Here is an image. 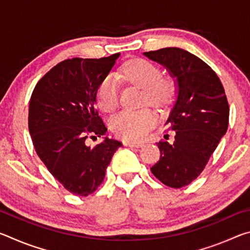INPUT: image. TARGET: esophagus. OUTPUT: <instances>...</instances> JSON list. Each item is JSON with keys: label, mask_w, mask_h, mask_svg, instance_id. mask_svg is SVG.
I'll use <instances>...</instances> for the list:
<instances>
[{"label": "esophagus", "mask_w": 250, "mask_h": 250, "mask_svg": "<svg viewBox=\"0 0 250 250\" xmlns=\"http://www.w3.org/2000/svg\"><path fill=\"white\" fill-rule=\"evenodd\" d=\"M124 145L125 146H131V147H142L143 143H139V142H130V141H125Z\"/></svg>", "instance_id": "obj_1"}]
</instances>
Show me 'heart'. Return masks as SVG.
<instances>
[{
    "mask_svg": "<svg viewBox=\"0 0 250 250\" xmlns=\"http://www.w3.org/2000/svg\"><path fill=\"white\" fill-rule=\"evenodd\" d=\"M124 76L131 83L143 89V101L152 105H164L170 101L173 87L170 80L161 78V71L146 59H132L124 66ZM97 101L104 112H111L118 104V83L113 76H108L100 84ZM156 118L150 110H124L112 118L110 128L118 138L125 141L145 139Z\"/></svg>",
    "mask_w": 250,
    "mask_h": 250,
    "instance_id": "heart-1",
    "label": "heart"
}]
</instances>
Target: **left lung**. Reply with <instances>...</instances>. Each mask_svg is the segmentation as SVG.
I'll return each mask as SVG.
<instances>
[{"label":"left lung","mask_w":250,"mask_h":250,"mask_svg":"<svg viewBox=\"0 0 250 250\" xmlns=\"http://www.w3.org/2000/svg\"><path fill=\"white\" fill-rule=\"evenodd\" d=\"M176 79L177 97L166 125L174 142L160 141L161 158L151 172L163 184L180 188L196 179L228 128L229 105L216 73L195 55L177 47L143 53Z\"/></svg>","instance_id":"obj_1"}]
</instances>
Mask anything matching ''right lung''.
Returning a JSON list of instances; mask_svg holds the SVG:
<instances>
[{"mask_svg": "<svg viewBox=\"0 0 250 250\" xmlns=\"http://www.w3.org/2000/svg\"><path fill=\"white\" fill-rule=\"evenodd\" d=\"M119 56L66 59L36 83L29 100L28 130L36 153L50 174L77 196L98 188L122 146L107 137L94 147L86 141L107 132L96 108L97 95Z\"/></svg>", "mask_w": 250, "mask_h": 250, "instance_id": "add662e5", "label": "right lung"}]
</instances>
